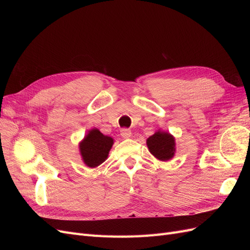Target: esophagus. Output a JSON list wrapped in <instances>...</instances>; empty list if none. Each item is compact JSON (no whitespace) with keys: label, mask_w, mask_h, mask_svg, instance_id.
I'll return each mask as SVG.
<instances>
[{"label":"esophagus","mask_w":250,"mask_h":250,"mask_svg":"<svg viewBox=\"0 0 250 250\" xmlns=\"http://www.w3.org/2000/svg\"><path fill=\"white\" fill-rule=\"evenodd\" d=\"M131 130L127 129V128H123V129L121 130V135H122L124 139H129L131 137Z\"/></svg>","instance_id":"34e87169"}]
</instances>
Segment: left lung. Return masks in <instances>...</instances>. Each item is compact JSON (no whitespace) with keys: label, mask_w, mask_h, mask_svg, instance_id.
Segmentation results:
<instances>
[{"label":"left lung","mask_w":250,"mask_h":250,"mask_svg":"<svg viewBox=\"0 0 250 250\" xmlns=\"http://www.w3.org/2000/svg\"><path fill=\"white\" fill-rule=\"evenodd\" d=\"M147 147L157 160L167 162L175 153V139L169 132L158 130L147 139Z\"/></svg>","instance_id":"left-lung-1"}]
</instances>
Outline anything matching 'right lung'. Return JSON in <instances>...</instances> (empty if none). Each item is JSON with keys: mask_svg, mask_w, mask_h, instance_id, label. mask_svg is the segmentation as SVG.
I'll return each mask as SVG.
<instances>
[{"mask_svg": "<svg viewBox=\"0 0 250 250\" xmlns=\"http://www.w3.org/2000/svg\"><path fill=\"white\" fill-rule=\"evenodd\" d=\"M112 145V138L104 135L97 128L89 130L79 144L83 163L89 168L98 167L106 160Z\"/></svg>", "mask_w": 250, "mask_h": 250, "instance_id": "obj_1", "label": "right lung"}]
</instances>
